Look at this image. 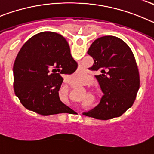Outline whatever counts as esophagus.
Here are the masks:
<instances>
[{"label": "esophagus", "instance_id": "1", "mask_svg": "<svg viewBox=\"0 0 154 154\" xmlns=\"http://www.w3.org/2000/svg\"><path fill=\"white\" fill-rule=\"evenodd\" d=\"M69 85H72V84H71V83H69Z\"/></svg>", "mask_w": 154, "mask_h": 154}]
</instances>
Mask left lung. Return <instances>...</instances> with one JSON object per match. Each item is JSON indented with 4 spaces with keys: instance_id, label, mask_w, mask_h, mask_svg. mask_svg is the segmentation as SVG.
Wrapping results in <instances>:
<instances>
[{
    "instance_id": "8db88e82",
    "label": "left lung",
    "mask_w": 154,
    "mask_h": 154,
    "mask_svg": "<svg viewBox=\"0 0 154 154\" xmlns=\"http://www.w3.org/2000/svg\"><path fill=\"white\" fill-rule=\"evenodd\" d=\"M94 63L89 69L104 93L99 106L83 115L98 119L119 117L133 106L140 89V75L135 57L122 39L104 36L92 42L88 50Z\"/></svg>"
}]
</instances>
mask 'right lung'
<instances>
[{
    "label": "right lung",
    "instance_id": "1",
    "mask_svg": "<svg viewBox=\"0 0 154 154\" xmlns=\"http://www.w3.org/2000/svg\"><path fill=\"white\" fill-rule=\"evenodd\" d=\"M78 64L61 35L44 31L31 37L21 47L13 66L14 89L27 109L43 116L71 109L59 99L61 75L72 74Z\"/></svg>",
    "mask_w": 154,
    "mask_h": 154
}]
</instances>
